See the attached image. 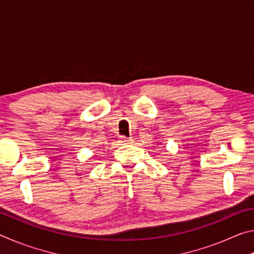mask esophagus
<instances>
[{
	"instance_id": "1",
	"label": "esophagus",
	"mask_w": 254,
	"mask_h": 254,
	"mask_svg": "<svg viewBox=\"0 0 254 254\" xmlns=\"http://www.w3.org/2000/svg\"><path fill=\"white\" fill-rule=\"evenodd\" d=\"M120 142L122 144H128L133 142L132 137H127V136H120Z\"/></svg>"
}]
</instances>
